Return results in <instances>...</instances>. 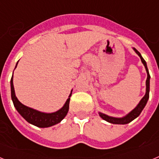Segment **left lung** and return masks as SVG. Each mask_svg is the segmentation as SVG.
I'll return each mask as SVG.
<instances>
[{"label": "left lung", "instance_id": "1", "mask_svg": "<svg viewBox=\"0 0 159 159\" xmlns=\"http://www.w3.org/2000/svg\"><path fill=\"white\" fill-rule=\"evenodd\" d=\"M133 49H134V52L139 55V57L140 59H141L142 63H143L144 67H145L146 71H147V81H146V94L143 97V99L140 100V102H139V104L135 107V108L133 109L130 113L127 114V116H124V117L123 118L111 117V116H107V115H105V114H102L101 113V112H99V116H100L102 119L106 120V121L108 122V123H113V124H127V123H129L131 121H133L134 119H136V118L139 116L140 114H141L142 111L143 110V108L145 107L146 104H147V102L149 99V92H150V78H151V76H150V74H149V71H148V68H147V63H146V61L144 60V59L142 57L139 52L138 51L136 48H134Z\"/></svg>", "mask_w": 159, "mask_h": 159}]
</instances>
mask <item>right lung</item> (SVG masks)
Segmentation results:
<instances>
[{
  "label": "right lung",
  "mask_w": 159,
  "mask_h": 159,
  "mask_svg": "<svg viewBox=\"0 0 159 159\" xmlns=\"http://www.w3.org/2000/svg\"><path fill=\"white\" fill-rule=\"evenodd\" d=\"M18 62L16 63V65L15 68L17 66ZM11 84V97H12V100L13 102L14 107H16V111L20 113V115L24 118V119L31 124L34 125L36 127H52L53 125H56L60 123L64 118L67 116L68 109H69V102H70V97L71 95V94L68 96V99L66 101L65 104L64 105L61 109L53 113H44V112H40L38 111L34 110L32 108L29 107L25 106L22 104L21 102H20L16 98L15 95V90L13 87V74L11 78L10 81Z\"/></svg>",
  "instance_id": "add662e5"
}]
</instances>
